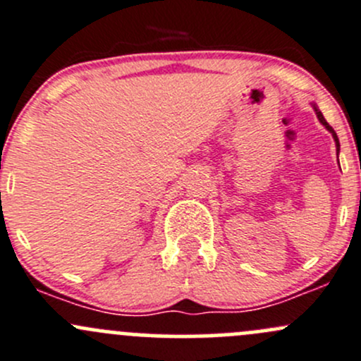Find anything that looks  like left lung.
<instances>
[{
    "instance_id": "8db88e82",
    "label": "left lung",
    "mask_w": 361,
    "mask_h": 361,
    "mask_svg": "<svg viewBox=\"0 0 361 361\" xmlns=\"http://www.w3.org/2000/svg\"><path fill=\"white\" fill-rule=\"evenodd\" d=\"M314 111H317V116H318V120H319V121H322V125H323V126H325V128H326V130H329V132H330V133H332L334 140H336V146H337V153H339V139H337V133H336V132H334V128H332V126H330L329 123H326V120H325V118H323V114H322V113H319V111L317 109V107H314Z\"/></svg>"
}]
</instances>
